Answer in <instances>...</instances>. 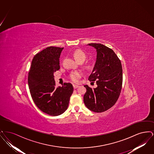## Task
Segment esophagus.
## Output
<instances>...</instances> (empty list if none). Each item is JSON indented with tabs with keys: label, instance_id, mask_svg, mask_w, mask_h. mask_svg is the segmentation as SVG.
Here are the masks:
<instances>
[{
	"label": "esophagus",
	"instance_id": "34e87169",
	"mask_svg": "<svg viewBox=\"0 0 154 154\" xmlns=\"http://www.w3.org/2000/svg\"><path fill=\"white\" fill-rule=\"evenodd\" d=\"M78 87H79L78 85H73L74 89H76V88H78Z\"/></svg>",
	"mask_w": 154,
	"mask_h": 154
}]
</instances>
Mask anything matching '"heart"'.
I'll list each match as a JSON object with an SVG mask.
<instances>
[{
  "label": "heart",
  "instance_id": "heart-1",
  "mask_svg": "<svg viewBox=\"0 0 154 154\" xmlns=\"http://www.w3.org/2000/svg\"><path fill=\"white\" fill-rule=\"evenodd\" d=\"M74 57V58L78 62L79 61H84L86 58V54L80 50H77L75 51L73 53ZM87 68L90 69L92 67V66L91 64H89L87 66ZM82 75V73L80 72L79 71H75V72H73L70 73L69 74V79L71 80L72 81H73V82H78L79 79H80Z\"/></svg>",
  "mask_w": 154,
  "mask_h": 154
}]
</instances>
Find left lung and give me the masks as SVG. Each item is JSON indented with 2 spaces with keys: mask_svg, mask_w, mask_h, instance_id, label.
Instances as JSON below:
<instances>
[{
  "mask_svg": "<svg viewBox=\"0 0 154 154\" xmlns=\"http://www.w3.org/2000/svg\"><path fill=\"white\" fill-rule=\"evenodd\" d=\"M97 52L96 60L90 81H96L97 87L84 85L87 92L84 102L89 110L102 112L112 107L119 96L122 85V68L121 60L114 51L104 45L91 43Z\"/></svg>",
  "mask_w": 154,
  "mask_h": 154,
  "instance_id": "8db88e82",
  "label": "left lung"
}]
</instances>
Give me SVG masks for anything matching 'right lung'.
<instances>
[{
  "label": "right lung",
  "instance_id": "add662e5",
  "mask_svg": "<svg viewBox=\"0 0 154 154\" xmlns=\"http://www.w3.org/2000/svg\"><path fill=\"white\" fill-rule=\"evenodd\" d=\"M63 48L49 47L36 54L28 73V85L37 107L52 116L63 114L67 109L73 92L70 83L55 87L54 73L60 69L59 58Z\"/></svg>",
  "mask_w": 154,
  "mask_h": 154
}]
</instances>
